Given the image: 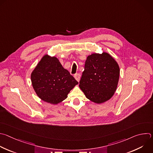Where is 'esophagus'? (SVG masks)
<instances>
[{"instance_id": "1", "label": "esophagus", "mask_w": 153, "mask_h": 153, "mask_svg": "<svg viewBox=\"0 0 153 153\" xmlns=\"http://www.w3.org/2000/svg\"><path fill=\"white\" fill-rule=\"evenodd\" d=\"M74 78L76 79V80L77 81V82H79L80 80V75L79 74H76L74 75Z\"/></svg>"}]
</instances>
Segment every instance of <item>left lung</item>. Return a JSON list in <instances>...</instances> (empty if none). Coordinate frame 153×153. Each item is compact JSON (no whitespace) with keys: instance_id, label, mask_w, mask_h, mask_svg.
Masks as SVG:
<instances>
[{"instance_id":"left-lung-1","label":"left lung","mask_w":153,"mask_h":153,"mask_svg":"<svg viewBox=\"0 0 153 153\" xmlns=\"http://www.w3.org/2000/svg\"><path fill=\"white\" fill-rule=\"evenodd\" d=\"M119 77V66L109 54L93 53L85 61L79 87L87 98L102 103L114 94Z\"/></svg>"}]
</instances>
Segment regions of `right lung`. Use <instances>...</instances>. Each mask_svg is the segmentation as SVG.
Masks as SVG:
<instances>
[{"instance_id":"right-lung-1","label":"right lung","mask_w":153,"mask_h":153,"mask_svg":"<svg viewBox=\"0 0 153 153\" xmlns=\"http://www.w3.org/2000/svg\"><path fill=\"white\" fill-rule=\"evenodd\" d=\"M33 88L45 102L56 105L67 97L78 82L56 57L44 56L31 74Z\"/></svg>"}]
</instances>
